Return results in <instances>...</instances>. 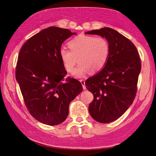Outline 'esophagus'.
Segmentation results:
<instances>
[{
    "label": "esophagus",
    "mask_w": 156,
    "mask_h": 156,
    "mask_svg": "<svg viewBox=\"0 0 156 156\" xmlns=\"http://www.w3.org/2000/svg\"><path fill=\"white\" fill-rule=\"evenodd\" d=\"M80 82L81 83L82 85H83V90H86V86H85V82H84V80H80Z\"/></svg>",
    "instance_id": "esophagus-1"
}]
</instances>
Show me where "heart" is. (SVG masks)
Segmentation results:
<instances>
[{"label":"heart","instance_id":"heart-1","mask_svg":"<svg viewBox=\"0 0 156 156\" xmlns=\"http://www.w3.org/2000/svg\"><path fill=\"white\" fill-rule=\"evenodd\" d=\"M69 49L64 48L60 50V58L64 66L69 73H73L75 64L79 62L74 75L83 77L92 70L100 72L105 66L110 49L108 41L104 37L80 34L68 43Z\"/></svg>","mask_w":156,"mask_h":156}]
</instances>
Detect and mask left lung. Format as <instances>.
Masks as SVG:
<instances>
[{
	"instance_id": "obj_1",
	"label": "left lung",
	"mask_w": 156,
	"mask_h": 156,
	"mask_svg": "<svg viewBox=\"0 0 156 156\" xmlns=\"http://www.w3.org/2000/svg\"><path fill=\"white\" fill-rule=\"evenodd\" d=\"M105 37L110 53L103 69L87 79L85 86L94 95L88 111L100 123L117 120L132 104L137 90L141 62L135 45L126 37L111 28L87 32Z\"/></svg>"
}]
</instances>
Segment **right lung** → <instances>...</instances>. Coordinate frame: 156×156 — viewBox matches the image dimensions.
Here are the masks:
<instances>
[{"label": "right lung", "mask_w": 156, "mask_h": 156, "mask_svg": "<svg viewBox=\"0 0 156 156\" xmlns=\"http://www.w3.org/2000/svg\"><path fill=\"white\" fill-rule=\"evenodd\" d=\"M75 33L50 27L32 36L19 53L16 77L30 114L42 124L58 125L68 115L69 105L83 90L60 58L63 42Z\"/></svg>", "instance_id": "1"}]
</instances>
